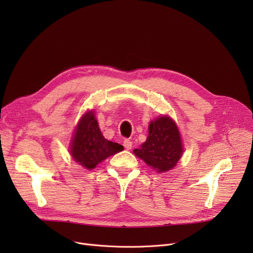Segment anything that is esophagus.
Wrapping results in <instances>:
<instances>
[{
    "label": "esophagus",
    "mask_w": 253,
    "mask_h": 253,
    "mask_svg": "<svg viewBox=\"0 0 253 253\" xmlns=\"http://www.w3.org/2000/svg\"><path fill=\"white\" fill-rule=\"evenodd\" d=\"M123 145H124V148H125L127 151H129V150H131V148H132V141H131L130 139H125V140L123 141Z\"/></svg>",
    "instance_id": "34e87169"
}]
</instances>
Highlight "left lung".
Returning a JSON list of instances; mask_svg holds the SVG:
<instances>
[{"label":"left lung","mask_w":253,"mask_h":253,"mask_svg":"<svg viewBox=\"0 0 253 253\" xmlns=\"http://www.w3.org/2000/svg\"><path fill=\"white\" fill-rule=\"evenodd\" d=\"M133 153L157 172H166L175 167L183 153L175 122L168 116H160L152 121L147 140Z\"/></svg>","instance_id":"obj_1"}]
</instances>
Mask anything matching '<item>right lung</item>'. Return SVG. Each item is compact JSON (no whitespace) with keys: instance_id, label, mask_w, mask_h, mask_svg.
Returning a JSON list of instances; mask_svg holds the SVG:
<instances>
[{"instance_id":"add662e5","label":"right lung","mask_w":253,"mask_h":253,"mask_svg":"<svg viewBox=\"0 0 253 253\" xmlns=\"http://www.w3.org/2000/svg\"><path fill=\"white\" fill-rule=\"evenodd\" d=\"M123 149V145L103 137L94 113L89 111L82 116L75 129L70 153L76 163L92 170Z\"/></svg>"}]
</instances>
